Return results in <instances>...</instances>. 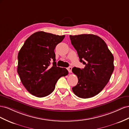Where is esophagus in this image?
<instances>
[{"label":"esophagus","mask_w":129,"mask_h":129,"mask_svg":"<svg viewBox=\"0 0 129 129\" xmlns=\"http://www.w3.org/2000/svg\"><path fill=\"white\" fill-rule=\"evenodd\" d=\"M72 67H71V66H70L69 68H68V71L70 73L72 72Z\"/></svg>","instance_id":"1"}]
</instances>
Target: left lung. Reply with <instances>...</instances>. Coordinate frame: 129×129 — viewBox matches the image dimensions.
<instances>
[{"mask_svg": "<svg viewBox=\"0 0 129 129\" xmlns=\"http://www.w3.org/2000/svg\"><path fill=\"white\" fill-rule=\"evenodd\" d=\"M70 38L80 61L85 65L82 69L72 68L78 79L72 91L79 98L94 97L104 89L111 78L114 70L113 55L105 42L96 35H70Z\"/></svg>", "mask_w": 129, "mask_h": 129, "instance_id": "1", "label": "left lung"}]
</instances>
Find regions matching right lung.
Segmentation results:
<instances>
[{
    "instance_id": "right-lung-1",
    "label": "right lung",
    "mask_w": 129,
    "mask_h": 129,
    "mask_svg": "<svg viewBox=\"0 0 129 129\" xmlns=\"http://www.w3.org/2000/svg\"><path fill=\"white\" fill-rule=\"evenodd\" d=\"M64 37L37 32L26 40L19 51L18 73L26 89L36 97H44L52 93L58 80L68 75L67 70L57 67L55 61V47Z\"/></svg>"
}]
</instances>
